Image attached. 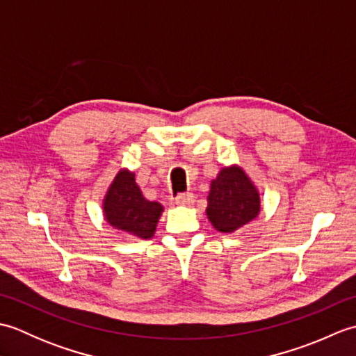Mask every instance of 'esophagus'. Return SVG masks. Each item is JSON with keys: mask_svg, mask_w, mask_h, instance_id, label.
<instances>
[{"mask_svg": "<svg viewBox=\"0 0 356 356\" xmlns=\"http://www.w3.org/2000/svg\"><path fill=\"white\" fill-rule=\"evenodd\" d=\"M174 202H176V205H182V207H191L193 203L195 202V197L194 194L191 193H186V194H179L176 199H174Z\"/></svg>", "mask_w": 356, "mask_h": 356, "instance_id": "1", "label": "esophagus"}]
</instances>
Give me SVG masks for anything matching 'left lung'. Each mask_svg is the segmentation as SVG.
I'll use <instances>...</instances> for the list:
<instances>
[{
    "instance_id": "1",
    "label": "left lung",
    "mask_w": 356,
    "mask_h": 356,
    "mask_svg": "<svg viewBox=\"0 0 356 356\" xmlns=\"http://www.w3.org/2000/svg\"><path fill=\"white\" fill-rule=\"evenodd\" d=\"M260 191L240 165L223 166L211 180L207 217L213 228L232 234L260 214Z\"/></svg>"
}]
</instances>
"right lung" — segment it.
Returning <instances> with one entry per match:
<instances>
[{
    "instance_id": "1",
    "label": "right lung",
    "mask_w": 356,
    "mask_h": 356,
    "mask_svg": "<svg viewBox=\"0 0 356 356\" xmlns=\"http://www.w3.org/2000/svg\"><path fill=\"white\" fill-rule=\"evenodd\" d=\"M162 213L161 203L143 197L134 172L128 168L118 171L102 199V214L107 223L134 238L153 237Z\"/></svg>"
}]
</instances>
